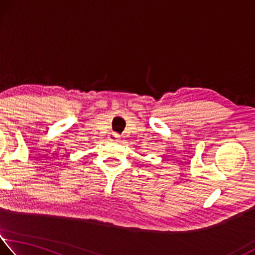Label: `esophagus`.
Returning a JSON list of instances; mask_svg holds the SVG:
<instances>
[{
    "mask_svg": "<svg viewBox=\"0 0 255 255\" xmlns=\"http://www.w3.org/2000/svg\"><path fill=\"white\" fill-rule=\"evenodd\" d=\"M119 139H120L119 133L113 132V133H111V135H109V141H117Z\"/></svg>",
    "mask_w": 255,
    "mask_h": 255,
    "instance_id": "obj_1",
    "label": "esophagus"
}]
</instances>
